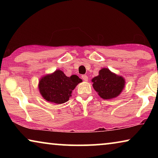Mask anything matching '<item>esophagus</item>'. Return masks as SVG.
Segmentation results:
<instances>
[{"label": "esophagus", "instance_id": "obj_1", "mask_svg": "<svg viewBox=\"0 0 158 158\" xmlns=\"http://www.w3.org/2000/svg\"><path fill=\"white\" fill-rule=\"evenodd\" d=\"M81 77H82V79L83 80V81H88V76L86 75H82Z\"/></svg>", "mask_w": 158, "mask_h": 158}]
</instances>
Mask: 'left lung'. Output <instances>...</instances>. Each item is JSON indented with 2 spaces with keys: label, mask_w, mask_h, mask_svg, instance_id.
I'll return each mask as SVG.
<instances>
[{
  "label": "left lung",
  "mask_w": 158,
  "mask_h": 158,
  "mask_svg": "<svg viewBox=\"0 0 158 158\" xmlns=\"http://www.w3.org/2000/svg\"><path fill=\"white\" fill-rule=\"evenodd\" d=\"M93 87L101 98L107 100L117 97L124 89L125 80L112 73L108 68H102L99 75L92 79Z\"/></svg>",
  "instance_id": "obj_1"
}]
</instances>
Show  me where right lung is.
Returning a JSON list of instances; mask_svg holds the SVG:
<instances>
[{"label":"right lung","instance_id":"right-lung-1","mask_svg":"<svg viewBox=\"0 0 158 158\" xmlns=\"http://www.w3.org/2000/svg\"><path fill=\"white\" fill-rule=\"evenodd\" d=\"M82 80L77 75L68 77L62 70L42 77L39 82V90L42 96L49 102L61 104L68 101L72 91Z\"/></svg>","mask_w":158,"mask_h":158}]
</instances>
